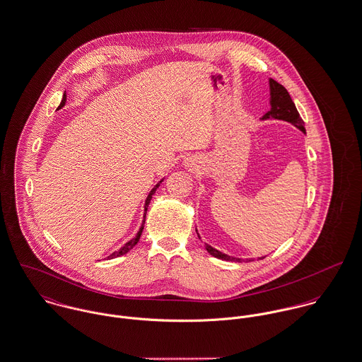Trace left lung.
I'll use <instances>...</instances> for the list:
<instances>
[{
    "label": "left lung",
    "instance_id": "1",
    "mask_svg": "<svg viewBox=\"0 0 362 362\" xmlns=\"http://www.w3.org/2000/svg\"><path fill=\"white\" fill-rule=\"evenodd\" d=\"M269 91H271V100H269L271 109L264 115L263 120H267V119L285 120V122H289V123H292L293 126H296L300 132H305L304 122H303V119L300 117V115H298V112H297L296 106H295L293 100L291 98L289 93L286 91V88H285L282 84L276 83L275 80L269 78ZM197 236H199V235H197ZM199 239H200V236H199ZM206 250H207L211 256H214V257H217V259H221V260H227V262H242L240 259H235V257L227 256V255H224V253H221V252L213 249V247L209 246V245H206ZM260 259H264V257H260ZM247 262H252V260H247Z\"/></svg>",
    "mask_w": 362,
    "mask_h": 362
}]
</instances>
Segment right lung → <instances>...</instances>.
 Listing matches in <instances>:
<instances>
[{"instance_id":"1","label":"right lung","mask_w":362,"mask_h":362,"mask_svg":"<svg viewBox=\"0 0 362 362\" xmlns=\"http://www.w3.org/2000/svg\"><path fill=\"white\" fill-rule=\"evenodd\" d=\"M66 102V95L64 94V98H62V102H61V105H59V109L65 105ZM162 182V181H160ZM159 182V184H160ZM159 184L149 192V195L146 197V202H145V213H144V221H142V226H141V228L138 230V233L135 235V238H132V240H129L123 247H120L117 252H115L113 255H110L107 259H115V257H119V256H123V255H126V253H129L130 250H132V247L138 243V240H139V238H141V233H142V230H144V224H145V218H146V210H148V206H149V203H151V199H152V195L156 192V188L159 187Z\"/></svg>"}]
</instances>
